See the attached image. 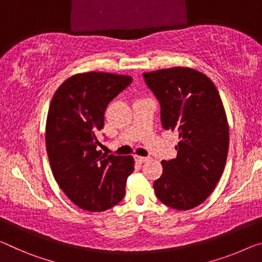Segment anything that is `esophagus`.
I'll return each instance as SVG.
<instances>
[{"mask_svg":"<svg viewBox=\"0 0 262 262\" xmlns=\"http://www.w3.org/2000/svg\"><path fill=\"white\" fill-rule=\"evenodd\" d=\"M150 159L148 158V157H140V156H135V160L137 163H145V162H147V160Z\"/></svg>","mask_w":262,"mask_h":262,"instance_id":"esophagus-1","label":"esophagus"}]
</instances>
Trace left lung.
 Returning a JSON list of instances; mask_svg holds the SVG:
<instances>
[{
  "mask_svg": "<svg viewBox=\"0 0 262 262\" xmlns=\"http://www.w3.org/2000/svg\"><path fill=\"white\" fill-rule=\"evenodd\" d=\"M143 76L160 104L162 126L178 132L180 139L177 158L162 162L156 195L174 210H191L214 190L226 164L229 130L220 95L206 75L190 68Z\"/></svg>",
  "mask_w": 262,
  "mask_h": 262,
  "instance_id": "8db88e82",
  "label": "left lung"
}]
</instances>
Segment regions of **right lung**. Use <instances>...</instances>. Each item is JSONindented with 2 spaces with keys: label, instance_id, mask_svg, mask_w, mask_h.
Listing matches in <instances>:
<instances>
[{
  "label": "right lung",
  "instance_id": "1",
  "mask_svg": "<svg viewBox=\"0 0 262 262\" xmlns=\"http://www.w3.org/2000/svg\"><path fill=\"white\" fill-rule=\"evenodd\" d=\"M130 76L85 72L68 78L51 99L46 144L52 174L78 207L102 212L125 194L132 156L103 155L98 134L107 104L130 85Z\"/></svg>",
  "mask_w": 262,
  "mask_h": 262
}]
</instances>
